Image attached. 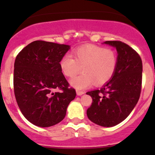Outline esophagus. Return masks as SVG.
Listing matches in <instances>:
<instances>
[{"instance_id":"esophagus-1","label":"esophagus","mask_w":155,"mask_h":155,"mask_svg":"<svg viewBox=\"0 0 155 155\" xmlns=\"http://www.w3.org/2000/svg\"><path fill=\"white\" fill-rule=\"evenodd\" d=\"M76 94H77L78 96H81V95L84 94H85V92L82 91H76Z\"/></svg>"}]
</instances>
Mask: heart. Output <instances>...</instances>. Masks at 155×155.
<instances>
[{
  "label": "heart",
  "instance_id": "obj_1",
  "mask_svg": "<svg viewBox=\"0 0 155 155\" xmlns=\"http://www.w3.org/2000/svg\"><path fill=\"white\" fill-rule=\"evenodd\" d=\"M73 57L64 54L59 65L62 73L73 77L82 68V73L70 80V85L78 90L90 86L94 82L100 86L113 77L118 64L115 51L97 46H85L73 50Z\"/></svg>",
  "mask_w": 155,
  "mask_h": 155
}]
</instances>
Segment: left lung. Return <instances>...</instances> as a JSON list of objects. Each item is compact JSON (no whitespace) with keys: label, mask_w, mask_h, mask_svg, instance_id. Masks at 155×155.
Here are the masks:
<instances>
[{"label":"left lung","mask_w":155,"mask_h":155,"mask_svg":"<svg viewBox=\"0 0 155 155\" xmlns=\"http://www.w3.org/2000/svg\"><path fill=\"white\" fill-rule=\"evenodd\" d=\"M116 48L118 64L113 77L100 90L87 92L92 104L87 118L96 124L113 127L130 115L140 99L143 63L138 53L121 41H106Z\"/></svg>","instance_id":"8db88e82"}]
</instances>
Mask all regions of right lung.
<instances>
[{
    "label": "right lung",
    "instance_id": "1",
    "mask_svg": "<svg viewBox=\"0 0 155 155\" xmlns=\"http://www.w3.org/2000/svg\"><path fill=\"white\" fill-rule=\"evenodd\" d=\"M68 45L36 40L16 56L14 64L13 87L17 104L26 119L33 124L48 127L64 118L76 91L61 70V58ZM55 88L61 92L52 91Z\"/></svg>",
    "mask_w": 155,
    "mask_h": 155
}]
</instances>
